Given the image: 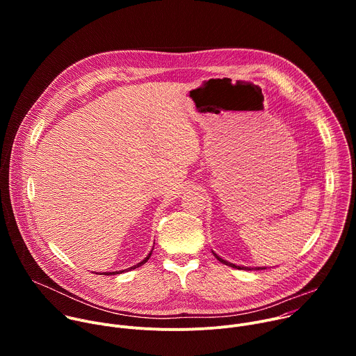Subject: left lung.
<instances>
[{"instance_id":"1","label":"left lung","mask_w":356,"mask_h":356,"mask_svg":"<svg viewBox=\"0 0 356 356\" xmlns=\"http://www.w3.org/2000/svg\"><path fill=\"white\" fill-rule=\"evenodd\" d=\"M214 253V252H213ZM214 257L220 261V262H222L224 265H227V266H231V268H235V269H241V270H252L253 268H246V266H236V265H234V264H231V262H227V261H224L222 258H220L217 253H214ZM257 270H261V269H265V268H255Z\"/></svg>"}]
</instances>
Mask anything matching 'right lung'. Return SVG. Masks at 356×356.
<instances>
[{"label":"right lung","instance_id":"obj_1","mask_svg":"<svg viewBox=\"0 0 356 356\" xmlns=\"http://www.w3.org/2000/svg\"><path fill=\"white\" fill-rule=\"evenodd\" d=\"M150 255H152V250H150V253H149V255H147V257H146V258H145V259H143V261H142V262H139V264H136V265H135V266H131V268H129V269H125V270H127V272H128V270H132V269H136V268H139V266H142V265H143V264H146V262H147V259H149V258H150ZM120 273H124V270H120V272H106V273H104V275H107V276H110V275H120Z\"/></svg>","mask_w":356,"mask_h":356}]
</instances>
